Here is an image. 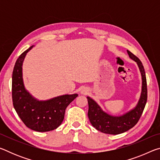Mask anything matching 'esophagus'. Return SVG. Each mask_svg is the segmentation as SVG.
Segmentation results:
<instances>
[{"label": "esophagus", "instance_id": "obj_1", "mask_svg": "<svg viewBox=\"0 0 160 160\" xmlns=\"http://www.w3.org/2000/svg\"><path fill=\"white\" fill-rule=\"evenodd\" d=\"M88 88H82V89H81V90H80V93L82 94H86L87 93H88Z\"/></svg>", "mask_w": 160, "mask_h": 160}]
</instances>
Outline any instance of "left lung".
Segmentation results:
<instances>
[{
    "mask_svg": "<svg viewBox=\"0 0 160 160\" xmlns=\"http://www.w3.org/2000/svg\"><path fill=\"white\" fill-rule=\"evenodd\" d=\"M129 57L137 63L142 77V89L138 102L134 108L120 116H113L105 112L101 107L90 97L88 101V118L93 127L102 132L117 135L128 131L138 123L145 107L148 98L147 81L144 67L140 59L127 50Z\"/></svg>",
    "mask_w": 160,
    "mask_h": 160,
    "instance_id": "obj_1",
    "label": "left lung"
}]
</instances>
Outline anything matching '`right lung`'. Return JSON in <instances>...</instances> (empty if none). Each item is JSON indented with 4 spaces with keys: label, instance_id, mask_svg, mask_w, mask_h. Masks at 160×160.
<instances>
[{
    "label": "right lung",
    "instance_id": "obj_1",
    "mask_svg": "<svg viewBox=\"0 0 160 160\" xmlns=\"http://www.w3.org/2000/svg\"><path fill=\"white\" fill-rule=\"evenodd\" d=\"M33 47L24 51L15 63L12 77V103L19 117L27 127L35 131L47 132L61 125L66 107L78 94H63L47 100H39L26 90L22 65L27 53Z\"/></svg>",
    "mask_w": 160,
    "mask_h": 160
}]
</instances>
